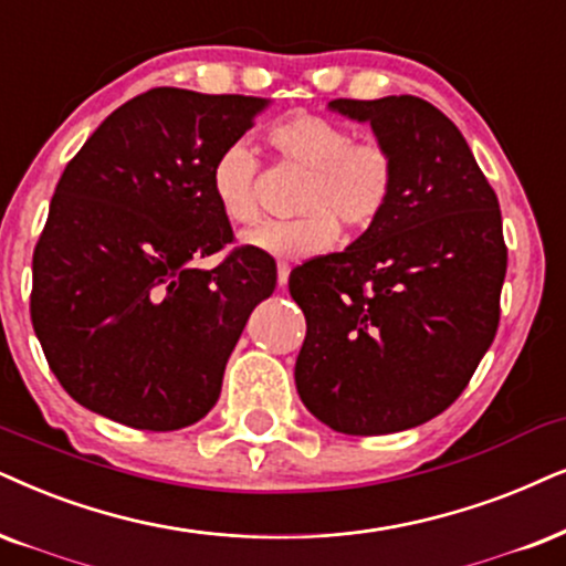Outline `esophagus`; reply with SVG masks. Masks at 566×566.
<instances>
[{
  "instance_id": "esophagus-1",
  "label": "esophagus",
  "mask_w": 566,
  "mask_h": 566,
  "mask_svg": "<svg viewBox=\"0 0 566 566\" xmlns=\"http://www.w3.org/2000/svg\"><path fill=\"white\" fill-rule=\"evenodd\" d=\"M276 282H279V287H287V282H290V263H284V261H279V266H276Z\"/></svg>"
}]
</instances>
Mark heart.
Instances as JSON below:
<instances>
[{"instance_id":"heart-1","label":"heart","mask_w":566,"mask_h":566,"mask_svg":"<svg viewBox=\"0 0 566 566\" xmlns=\"http://www.w3.org/2000/svg\"><path fill=\"white\" fill-rule=\"evenodd\" d=\"M279 161L307 169L297 209L303 217L263 221L245 245L279 259L326 253L339 240V224L360 234L374 230L397 196V154L381 138H355L353 127L313 112H292L266 127ZM261 161L245 140H234L211 164V192L232 224L261 217Z\"/></svg>"}]
</instances>
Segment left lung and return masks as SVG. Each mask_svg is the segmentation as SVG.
<instances>
[{
    "instance_id": "8db88e82",
    "label": "left lung",
    "mask_w": 566,
    "mask_h": 566,
    "mask_svg": "<svg viewBox=\"0 0 566 566\" xmlns=\"http://www.w3.org/2000/svg\"><path fill=\"white\" fill-rule=\"evenodd\" d=\"M397 154V196L342 253L292 269L305 313L295 384L347 436L415 428L473 378L502 316L506 242L499 198L468 140L418 96L334 98Z\"/></svg>"
}]
</instances>
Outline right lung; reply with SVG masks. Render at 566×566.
Segmentation results:
<instances>
[{"instance_id": "add662e5", "label": "right lung", "mask_w": 566, "mask_h": 566, "mask_svg": "<svg viewBox=\"0 0 566 566\" xmlns=\"http://www.w3.org/2000/svg\"><path fill=\"white\" fill-rule=\"evenodd\" d=\"M263 106L151 88L67 161L33 250L31 321L75 402L140 431H177L217 405L250 311L276 287V263L234 245L211 164ZM221 249L217 268L195 269Z\"/></svg>"}]
</instances>
